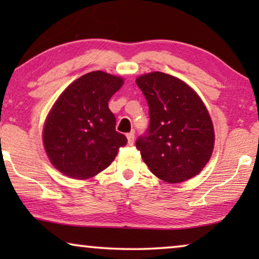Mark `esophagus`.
<instances>
[{
  "instance_id": "esophagus-1",
  "label": "esophagus",
  "mask_w": 259,
  "mask_h": 259,
  "mask_svg": "<svg viewBox=\"0 0 259 259\" xmlns=\"http://www.w3.org/2000/svg\"><path fill=\"white\" fill-rule=\"evenodd\" d=\"M127 140H128V145H133L134 144V133H127Z\"/></svg>"
}]
</instances>
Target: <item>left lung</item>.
Returning a JSON list of instances; mask_svg holds the SVG:
<instances>
[{
  "mask_svg": "<svg viewBox=\"0 0 259 259\" xmlns=\"http://www.w3.org/2000/svg\"><path fill=\"white\" fill-rule=\"evenodd\" d=\"M136 82L150 114L146 133L136 141L145 164L169 184L197 176L210 160L214 145L213 125L204 102L169 74H144Z\"/></svg>",
  "mask_w": 259,
  "mask_h": 259,
  "instance_id": "1",
  "label": "left lung"
}]
</instances>
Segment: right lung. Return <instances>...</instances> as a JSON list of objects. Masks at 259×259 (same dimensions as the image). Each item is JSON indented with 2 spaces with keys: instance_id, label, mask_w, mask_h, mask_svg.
I'll use <instances>...</instances> for the list:
<instances>
[{
  "instance_id": "1",
  "label": "right lung",
  "mask_w": 259,
  "mask_h": 259,
  "mask_svg": "<svg viewBox=\"0 0 259 259\" xmlns=\"http://www.w3.org/2000/svg\"><path fill=\"white\" fill-rule=\"evenodd\" d=\"M122 77L101 70L69 84L49 112L44 127L46 153L55 168L75 179H88L107 168L127 138L115 131L108 101Z\"/></svg>"
}]
</instances>
